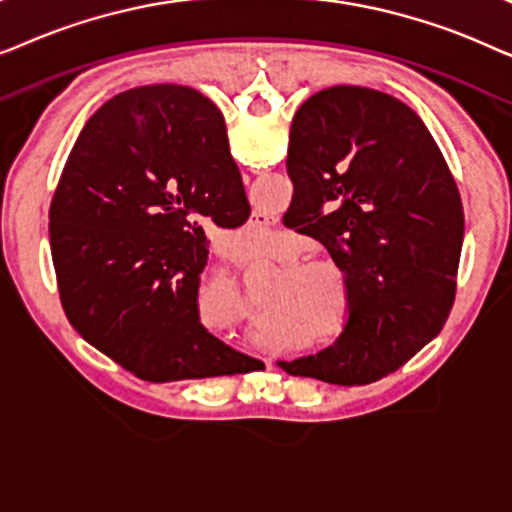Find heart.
Returning <instances> with one entry per match:
<instances>
[{
    "label": "heart",
    "mask_w": 512,
    "mask_h": 512,
    "mask_svg": "<svg viewBox=\"0 0 512 512\" xmlns=\"http://www.w3.org/2000/svg\"><path fill=\"white\" fill-rule=\"evenodd\" d=\"M298 257L300 251L293 247L277 254L279 261L289 265H286L284 291L282 296L275 298V303L300 314L305 326L314 333L331 324L335 312V291L326 275L342 279V270L331 258H301L298 262ZM342 335H345V324H340L335 333H328L326 345H335Z\"/></svg>",
    "instance_id": "heart-1"
}]
</instances>
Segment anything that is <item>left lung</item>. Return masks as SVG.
<instances>
[{
    "instance_id": "1",
    "label": "left lung",
    "mask_w": 512,
    "mask_h": 512,
    "mask_svg": "<svg viewBox=\"0 0 512 512\" xmlns=\"http://www.w3.org/2000/svg\"><path fill=\"white\" fill-rule=\"evenodd\" d=\"M286 172V226L345 272L349 319L335 345L277 366L345 387L382 380L443 331L454 305L464 207L450 167L408 104L333 86L293 116Z\"/></svg>"
}]
</instances>
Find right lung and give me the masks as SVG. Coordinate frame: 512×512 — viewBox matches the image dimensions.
<instances>
[{
	"mask_svg": "<svg viewBox=\"0 0 512 512\" xmlns=\"http://www.w3.org/2000/svg\"><path fill=\"white\" fill-rule=\"evenodd\" d=\"M249 200L226 121L198 90H125L83 125L51 202L65 314L90 345L146 382L244 373L202 326L205 223L237 228Z\"/></svg>",
	"mask_w": 512,
	"mask_h": 512,
	"instance_id": "right-lung-1",
	"label": "right lung"
}]
</instances>
